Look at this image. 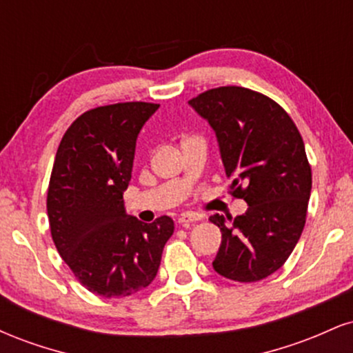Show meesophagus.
Instances as JSON below:
<instances>
[{
  "label": "esophagus",
  "instance_id": "obj_1",
  "mask_svg": "<svg viewBox=\"0 0 353 353\" xmlns=\"http://www.w3.org/2000/svg\"><path fill=\"white\" fill-rule=\"evenodd\" d=\"M201 221V217L197 216V214H192V212H184L181 214L179 219H177V222L182 225V228H189V225H192L194 222Z\"/></svg>",
  "mask_w": 353,
  "mask_h": 353
}]
</instances>
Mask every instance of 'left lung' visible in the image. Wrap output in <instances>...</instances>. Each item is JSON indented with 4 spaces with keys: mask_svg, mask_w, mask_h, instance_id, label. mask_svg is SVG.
<instances>
[{
    "mask_svg": "<svg viewBox=\"0 0 353 353\" xmlns=\"http://www.w3.org/2000/svg\"><path fill=\"white\" fill-rule=\"evenodd\" d=\"M189 106L216 132L230 194L249 205L234 221L210 216L222 232L214 270L262 281L289 259L305 225L312 171L301 132L275 101L247 88L209 89Z\"/></svg>",
    "mask_w": 353,
    "mask_h": 353,
    "instance_id": "8db88e82",
    "label": "left lung"
}]
</instances>
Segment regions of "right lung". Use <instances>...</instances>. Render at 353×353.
<instances>
[{"label": "right lung", "instance_id": "right-lung-1", "mask_svg": "<svg viewBox=\"0 0 353 353\" xmlns=\"http://www.w3.org/2000/svg\"><path fill=\"white\" fill-rule=\"evenodd\" d=\"M159 104L117 103L81 114L64 132L48 189L51 236L63 261L92 294L128 297L156 279L174 221L128 216L136 141Z\"/></svg>", "mask_w": 353, "mask_h": 353}]
</instances>
